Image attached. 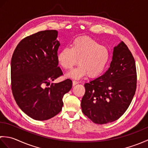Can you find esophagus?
I'll return each mask as SVG.
<instances>
[{"instance_id":"obj_1","label":"esophagus","mask_w":148,"mask_h":148,"mask_svg":"<svg viewBox=\"0 0 148 148\" xmlns=\"http://www.w3.org/2000/svg\"><path fill=\"white\" fill-rule=\"evenodd\" d=\"M77 83H79V81H75V80L72 81V84H73V85H76V84H77Z\"/></svg>"}]
</instances>
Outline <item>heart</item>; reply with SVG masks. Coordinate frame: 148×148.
<instances>
[{
	"label": "heart",
	"instance_id": "obj_1",
	"mask_svg": "<svg viewBox=\"0 0 148 148\" xmlns=\"http://www.w3.org/2000/svg\"><path fill=\"white\" fill-rule=\"evenodd\" d=\"M110 53L106 46L100 45L98 42L89 37L83 36L75 39L70 48L61 49L57 55V60L65 69L77 67L67 74V76L79 79L88 74L90 77H97L105 70L109 62Z\"/></svg>",
	"mask_w": 148,
	"mask_h": 148
}]
</instances>
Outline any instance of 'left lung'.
Instances as JSON below:
<instances>
[{
    "mask_svg": "<svg viewBox=\"0 0 148 148\" xmlns=\"http://www.w3.org/2000/svg\"><path fill=\"white\" fill-rule=\"evenodd\" d=\"M137 72L134 56L123 42L113 50L110 67L101 76L84 84L81 106L84 115L97 124L117 120L135 95Z\"/></svg>",
    "mask_w": 148,
    "mask_h": 148,
    "instance_id": "1",
    "label": "left lung"
}]
</instances>
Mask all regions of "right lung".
Instances as JSON below:
<instances>
[{"mask_svg":"<svg viewBox=\"0 0 148 148\" xmlns=\"http://www.w3.org/2000/svg\"><path fill=\"white\" fill-rule=\"evenodd\" d=\"M58 32L48 30L22 39L12 56L11 79L12 95L22 111L34 119L47 120L58 114L63 97L71 89L67 79L51 83L63 74L58 67L60 45Z\"/></svg>","mask_w":148,"mask_h":148,"instance_id":"right-lung-1","label":"right lung"}]
</instances>
